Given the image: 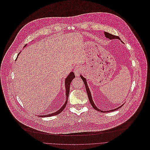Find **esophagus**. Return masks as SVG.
Returning a JSON list of instances; mask_svg holds the SVG:
<instances>
[{
  "label": "esophagus",
  "instance_id": "obj_1",
  "mask_svg": "<svg viewBox=\"0 0 150 150\" xmlns=\"http://www.w3.org/2000/svg\"><path fill=\"white\" fill-rule=\"evenodd\" d=\"M81 72H82V70L79 67L77 66L74 68V73L77 76H79L81 73Z\"/></svg>",
  "mask_w": 150,
  "mask_h": 150
}]
</instances>
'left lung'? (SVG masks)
<instances>
[{
	"label": "left lung",
	"instance_id": "8db88e82",
	"mask_svg": "<svg viewBox=\"0 0 150 150\" xmlns=\"http://www.w3.org/2000/svg\"><path fill=\"white\" fill-rule=\"evenodd\" d=\"M104 34H105V37H106V38H108L110 39V40H112V39H119V40H120V38H119V37L116 36V35H112V34H109V33H108L105 32V33H104ZM80 77H81V78L82 79V80H83V82H84V85H85V87H86V92H87V95H88V98L89 101H90V102H91V103L92 106H93V108L97 110L98 111L101 112H110V111H114V110H116V109H119V108L122 107V106H121L118 107V108H116V109H113V110H108V111H102L100 109H98V108L96 106V105L94 104V102H93V100H92V96H91V92H90V91H89L88 87L87 84L86 79L84 77H83L82 76H80Z\"/></svg>",
	"mask_w": 150,
	"mask_h": 150
}]
</instances>
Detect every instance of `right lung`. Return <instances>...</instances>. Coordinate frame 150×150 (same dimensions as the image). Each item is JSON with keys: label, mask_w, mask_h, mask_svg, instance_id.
I'll use <instances>...</instances> for the list:
<instances>
[{"label": "right lung", "mask_w": 150, "mask_h": 150, "mask_svg": "<svg viewBox=\"0 0 150 150\" xmlns=\"http://www.w3.org/2000/svg\"><path fill=\"white\" fill-rule=\"evenodd\" d=\"M25 46H26V45H25ZM74 77H75L74 73L73 72H71L70 73V74L67 76V77L65 80V86H66V101L65 103L64 104V105L62 106V108H60L58 111H57L54 113H51V114H49V115H41L40 116H41V117H49V116H54V115H56L60 113L64 110V109L66 108V105L67 103V101H68V98H69V92H70V83H71V81L73 80V79Z\"/></svg>", "instance_id": "add662e5"}]
</instances>
